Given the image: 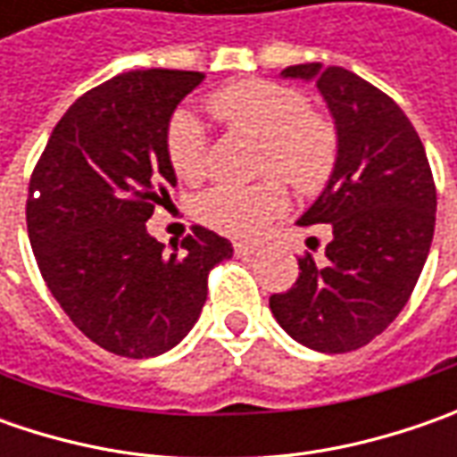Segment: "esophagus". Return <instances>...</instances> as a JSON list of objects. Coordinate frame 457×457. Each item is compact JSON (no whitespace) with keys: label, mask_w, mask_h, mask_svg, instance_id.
I'll return each instance as SVG.
<instances>
[{"label":"esophagus","mask_w":457,"mask_h":457,"mask_svg":"<svg viewBox=\"0 0 457 457\" xmlns=\"http://www.w3.org/2000/svg\"><path fill=\"white\" fill-rule=\"evenodd\" d=\"M234 252H237V256H249L254 254L256 246L254 244H234Z\"/></svg>","instance_id":"1"}]
</instances>
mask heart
<instances>
[{
	"instance_id": "b5f03b06",
	"label": "heart",
	"mask_w": 457,
	"mask_h": 457,
	"mask_svg": "<svg viewBox=\"0 0 457 457\" xmlns=\"http://www.w3.org/2000/svg\"><path fill=\"white\" fill-rule=\"evenodd\" d=\"M208 109L226 127L262 142L259 170L277 175L300 193H312L330 178L338 157V134L325 116L310 112L305 96L270 80H244L216 91ZM170 167L185 183H198L208 165V137L187 109L175 112L165 134ZM285 190L277 180L256 185H213L201 193L193 211L208 228L246 238L277 216Z\"/></svg>"
}]
</instances>
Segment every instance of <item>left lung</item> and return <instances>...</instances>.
I'll return each instance as SVG.
<instances>
[{
  "instance_id": "left-lung-1",
  "label": "left lung",
  "mask_w": 457,
  "mask_h": 457,
  "mask_svg": "<svg viewBox=\"0 0 457 457\" xmlns=\"http://www.w3.org/2000/svg\"><path fill=\"white\" fill-rule=\"evenodd\" d=\"M315 80L336 121L338 157L297 226L328 223L325 259H300V277L270 297L277 323L320 353L356 351L407 305L435 234L437 193L412 121L377 86L320 62L282 71Z\"/></svg>"
}]
</instances>
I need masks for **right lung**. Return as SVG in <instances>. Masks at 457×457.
Wrapping results in <instances>:
<instances>
[{
    "label": "right lung",
    "instance_id": "1",
    "mask_svg": "<svg viewBox=\"0 0 457 457\" xmlns=\"http://www.w3.org/2000/svg\"><path fill=\"white\" fill-rule=\"evenodd\" d=\"M195 71H129L76 98L29 178L27 234L47 290L86 338L127 359L175 348L205 305L208 272L234 254L195 226L180 249L150 237L178 183L165 150Z\"/></svg>",
    "mask_w": 457,
    "mask_h": 457
}]
</instances>
